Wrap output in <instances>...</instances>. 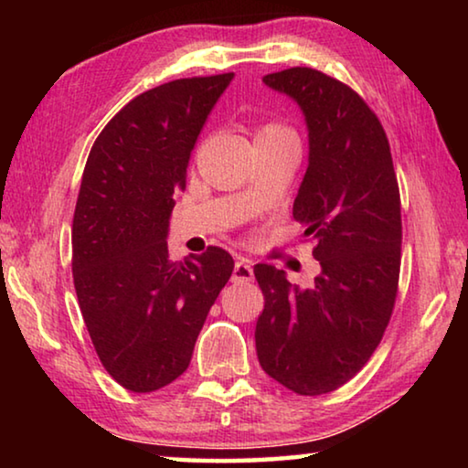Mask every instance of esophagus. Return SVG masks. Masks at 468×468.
<instances>
[{
  "label": "esophagus",
  "mask_w": 468,
  "mask_h": 468,
  "mask_svg": "<svg viewBox=\"0 0 468 468\" xmlns=\"http://www.w3.org/2000/svg\"><path fill=\"white\" fill-rule=\"evenodd\" d=\"M231 279H233V282H248L253 279V268H251L250 260H245V258L237 260Z\"/></svg>",
  "instance_id": "1"
}]
</instances>
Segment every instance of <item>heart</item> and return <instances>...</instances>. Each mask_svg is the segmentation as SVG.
Returning a JSON list of instances; mask_svg holds the SVG:
<instances>
[{
  "mask_svg": "<svg viewBox=\"0 0 468 468\" xmlns=\"http://www.w3.org/2000/svg\"><path fill=\"white\" fill-rule=\"evenodd\" d=\"M253 138H256V142H262V140L297 138V136H295V132H292V128H289L287 123L271 120V122H262L258 125L256 132H253Z\"/></svg>",
  "mask_w": 468,
  "mask_h": 468,
  "instance_id": "heart-1",
  "label": "heart"
}]
</instances>
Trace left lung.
Segmentation results:
<instances>
[{
    "label": "left lung",
    "mask_w": 468,
    "mask_h": 468,
    "mask_svg": "<svg viewBox=\"0 0 468 468\" xmlns=\"http://www.w3.org/2000/svg\"><path fill=\"white\" fill-rule=\"evenodd\" d=\"M297 101L310 165L292 218L322 266L310 289L256 264L264 292L256 351L268 376L301 396L336 390L366 366L392 318L400 276V192L378 115L351 86L314 68L266 74Z\"/></svg>",
    "instance_id": "8db88e82"
}]
</instances>
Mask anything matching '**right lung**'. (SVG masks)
I'll use <instances>...</instances> for the list:
<instances>
[{
	"label": "right lung",
	"instance_id": "1",
	"mask_svg": "<svg viewBox=\"0 0 468 468\" xmlns=\"http://www.w3.org/2000/svg\"><path fill=\"white\" fill-rule=\"evenodd\" d=\"M233 76L179 78L138 94L86 161L72 225L74 287L94 351L125 390L154 392L184 374L233 274L223 248L173 262L165 241L189 154Z\"/></svg>",
	"mask_w": 468,
	"mask_h": 468
}]
</instances>
